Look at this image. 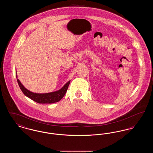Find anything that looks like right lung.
<instances>
[{"mask_svg": "<svg viewBox=\"0 0 153 153\" xmlns=\"http://www.w3.org/2000/svg\"><path fill=\"white\" fill-rule=\"evenodd\" d=\"M17 81L24 95L29 97L30 99H31L33 101L40 104H51L59 102L64 96V95H65L66 92L67 91V89L70 84L69 81L61 89L56 92L48 94H36L30 92L26 88L24 87L22 83L18 79H17Z\"/></svg>", "mask_w": 153, "mask_h": 153, "instance_id": "1", "label": "right lung"}]
</instances>
